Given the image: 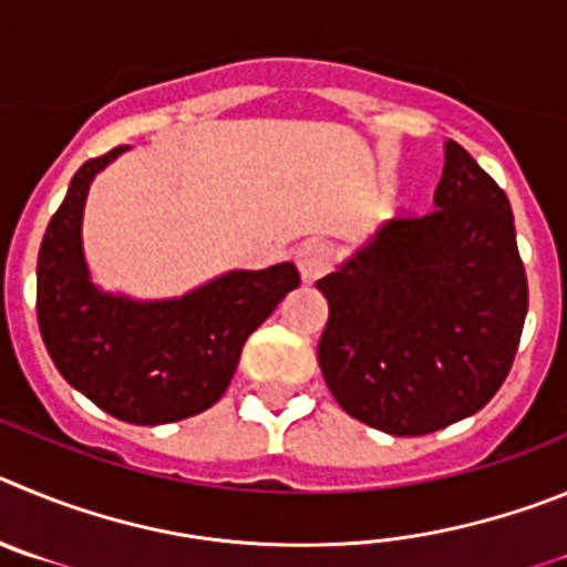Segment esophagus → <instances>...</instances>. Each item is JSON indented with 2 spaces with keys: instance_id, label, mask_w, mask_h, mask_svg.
Segmentation results:
<instances>
[{
  "instance_id": "1",
  "label": "esophagus",
  "mask_w": 567,
  "mask_h": 567,
  "mask_svg": "<svg viewBox=\"0 0 567 567\" xmlns=\"http://www.w3.org/2000/svg\"><path fill=\"white\" fill-rule=\"evenodd\" d=\"M330 262H333L330 248L324 246V243H316V239L305 243V246L296 251V268H299L305 282H313V279H319L321 274H328Z\"/></svg>"
}]
</instances>
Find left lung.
Returning a JSON list of instances; mask_svg holds the SVG:
<instances>
[{"instance_id": "obj_1", "label": "left lung", "mask_w": 567, "mask_h": 567, "mask_svg": "<svg viewBox=\"0 0 567 567\" xmlns=\"http://www.w3.org/2000/svg\"><path fill=\"white\" fill-rule=\"evenodd\" d=\"M435 212L390 220L316 282L319 367L347 415L430 435L488 404L512 370L528 279L506 192L446 141Z\"/></svg>"}]
</instances>
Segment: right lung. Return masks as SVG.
I'll return each mask as SVG.
<instances>
[{"label":"right lung","mask_w":567,"mask_h":567,"mask_svg":"<svg viewBox=\"0 0 567 567\" xmlns=\"http://www.w3.org/2000/svg\"><path fill=\"white\" fill-rule=\"evenodd\" d=\"M130 146L86 161L53 214L35 265V313L44 347L70 386L112 417L157 426L223 398L248 336L299 288L293 262L228 271L175 299L106 293L84 257L86 192Z\"/></svg>","instance_id":"1"}]
</instances>
